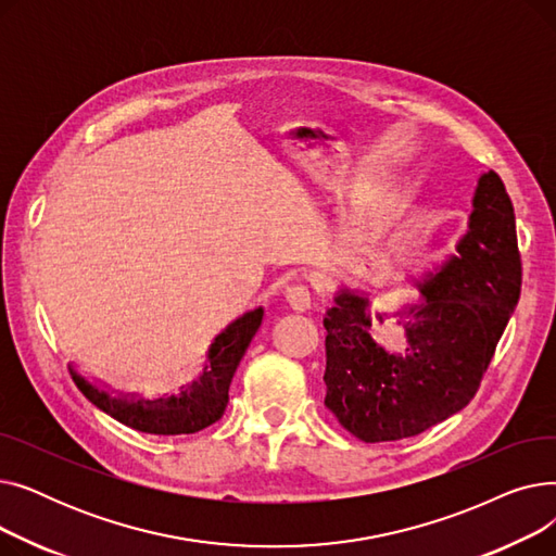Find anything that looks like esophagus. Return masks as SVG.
Instances as JSON below:
<instances>
[{
    "label": "esophagus",
    "mask_w": 556,
    "mask_h": 556,
    "mask_svg": "<svg viewBox=\"0 0 556 556\" xmlns=\"http://www.w3.org/2000/svg\"><path fill=\"white\" fill-rule=\"evenodd\" d=\"M286 302H288V306H290V308L298 311V313L308 311V308H311V304H313V298H311V290H308V286H304V283H293V286H288V288H286Z\"/></svg>",
    "instance_id": "1"
}]
</instances>
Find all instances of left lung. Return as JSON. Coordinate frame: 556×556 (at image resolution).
I'll use <instances>...</instances> for the list:
<instances>
[{
  "label": "left lung",
  "instance_id": "left-lung-1",
  "mask_svg": "<svg viewBox=\"0 0 556 556\" xmlns=\"http://www.w3.org/2000/svg\"><path fill=\"white\" fill-rule=\"evenodd\" d=\"M421 302L376 313L396 316L405 355H390L368 331L369 300L340 290L327 311V396L340 426L365 444L415 437L459 413L476 396L520 298L514 204L501 175H480L469 229L457 254L417 281Z\"/></svg>",
  "mask_w": 556,
  "mask_h": 556
}]
</instances>
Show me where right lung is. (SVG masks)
Returning <instances> with one entry per match:
<instances>
[{"label":"right lung","instance_id":"1","mask_svg":"<svg viewBox=\"0 0 556 556\" xmlns=\"http://www.w3.org/2000/svg\"><path fill=\"white\" fill-rule=\"evenodd\" d=\"M263 308H254L216 336L210 349V363L204 365L198 381L178 396L143 401L135 396H112L105 390L87 383L72 369L74 383L99 410L119 424L151 434H191L216 424L229 401V383L237 371L250 340L261 327Z\"/></svg>","mask_w":556,"mask_h":556}]
</instances>
